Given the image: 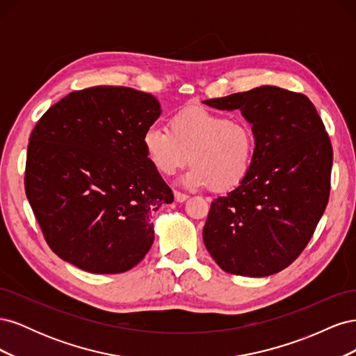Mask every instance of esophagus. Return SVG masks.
<instances>
[{
    "label": "esophagus",
    "mask_w": 356,
    "mask_h": 356,
    "mask_svg": "<svg viewBox=\"0 0 356 356\" xmlns=\"http://www.w3.org/2000/svg\"><path fill=\"white\" fill-rule=\"evenodd\" d=\"M174 197H175V200L177 202H186L187 199H188V196L187 195H184V193H181V191H174Z\"/></svg>",
    "instance_id": "obj_1"
}]
</instances>
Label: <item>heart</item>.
Instances as JSON below:
<instances>
[{"instance_id": "1", "label": "heart", "mask_w": 356, "mask_h": 356, "mask_svg": "<svg viewBox=\"0 0 356 356\" xmlns=\"http://www.w3.org/2000/svg\"><path fill=\"white\" fill-rule=\"evenodd\" d=\"M147 159L159 174L170 177L191 163L182 184L230 191L251 170L255 136L241 117H225L200 106H186L170 114L166 129L149 126L143 135Z\"/></svg>"}]
</instances>
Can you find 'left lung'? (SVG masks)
<instances>
[{
    "label": "left lung",
    "mask_w": 356,
    "mask_h": 356,
    "mask_svg": "<svg viewBox=\"0 0 356 356\" xmlns=\"http://www.w3.org/2000/svg\"><path fill=\"white\" fill-rule=\"evenodd\" d=\"M203 104L239 110L255 136L246 179L211 203L204 246L227 273L281 272L305 250L327 208L332 147L325 126L307 96L276 86Z\"/></svg>",
    "instance_id": "1"
}]
</instances>
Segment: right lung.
<instances>
[{"label": "right lung", "mask_w": 356, "mask_h": 356, "mask_svg": "<svg viewBox=\"0 0 356 356\" xmlns=\"http://www.w3.org/2000/svg\"><path fill=\"white\" fill-rule=\"evenodd\" d=\"M160 113L153 95L96 86L71 92L35 124L26 197L62 260L108 275L131 270L149 251L152 212L174 200L143 147Z\"/></svg>", "instance_id": "1"}]
</instances>
